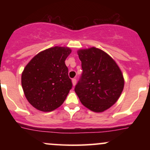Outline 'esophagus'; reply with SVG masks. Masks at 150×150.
Instances as JSON below:
<instances>
[{
	"instance_id": "obj_1",
	"label": "esophagus",
	"mask_w": 150,
	"mask_h": 150,
	"mask_svg": "<svg viewBox=\"0 0 150 150\" xmlns=\"http://www.w3.org/2000/svg\"><path fill=\"white\" fill-rule=\"evenodd\" d=\"M72 82H73V86H75V85H76V82H77L76 79H75V78L72 79Z\"/></svg>"
}]
</instances>
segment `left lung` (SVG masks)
<instances>
[{"mask_svg":"<svg viewBox=\"0 0 150 150\" xmlns=\"http://www.w3.org/2000/svg\"><path fill=\"white\" fill-rule=\"evenodd\" d=\"M82 73L75 92L82 104L94 112H102L118 100L124 87L119 67L102 50L92 47L77 51Z\"/></svg>","mask_w":150,"mask_h":150,"instance_id":"1","label":"left lung"}]
</instances>
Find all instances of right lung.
Listing matches in <instances>:
<instances>
[{
    "mask_svg": "<svg viewBox=\"0 0 150 150\" xmlns=\"http://www.w3.org/2000/svg\"><path fill=\"white\" fill-rule=\"evenodd\" d=\"M71 53L68 47H55L39 53L22 74V87L27 99L42 111H52L61 106L72 89L65 61Z\"/></svg>",
    "mask_w": 150,
    "mask_h": 150,
    "instance_id": "add662e5",
    "label": "right lung"
}]
</instances>
